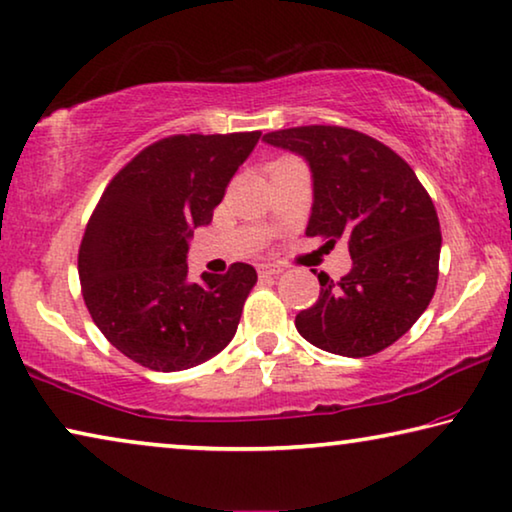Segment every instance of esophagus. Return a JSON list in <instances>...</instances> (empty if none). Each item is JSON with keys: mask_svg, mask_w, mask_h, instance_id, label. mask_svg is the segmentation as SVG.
Returning a JSON list of instances; mask_svg holds the SVG:
<instances>
[{"mask_svg": "<svg viewBox=\"0 0 512 512\" xmlns=\"http://www.w3.org/2000/svg\"><path fill=\"white\" fill-rule=\"evenodd\" d=\"M282 269L278 264H259V276L262 278H276L280 276Z\"/></svg>", "mask_w": 512, "mask_h": 512, "instance_id": "34e87169", "label": "esophagus"}]
</instances>
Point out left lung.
Wrapping results in <instances>:
<instances>
[{
	"mask_svg": "<svg viewBox=\"0 0 512 512\" xmlns=\"http://www.w3.org/2000/svg\"><path fill=\"white\" fill-rule=\"evenodd\" d=\"M262 140L310 167L305 234L345 239L352 255V271L338 282L319 273L322 292L296 315V331L310 345L349 358L393 345L437 287L441 232L430 195L393 149L352 128H285Z\"/></svg>",
	"mask_w": 512,
	"mask_h": 512,
	"instance_id": "obj_1",
	"label": "left lung"
}]
</instances>
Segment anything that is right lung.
Returning a JSON list of instances; mask_svg holds the SVG:
<instances>
[{
  "label": "right lung",
  "mask_w": 512,
  "mask_h": 512,
  "mask_svg": "<svg viewBox=\"0 0 512 512\" xmlns=\"http://www.w3.org/2000/svg\"><path fill=\"white\" fill-rule=\"evenodd\" d=\"M259 137H165L110 181L91 213L78 257L82 296L105 338L144 368L188 370L234 338L257 271L239 262L195 282L188 248Z\"/></svg>",
  "instance_id": "add662e5"
}]
</instances>
